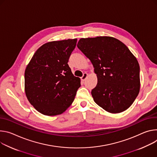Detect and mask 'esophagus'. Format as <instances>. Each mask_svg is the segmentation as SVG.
<instances>
[{
	"label": "esophagus",
	"instance_id": "esophagus-1",
	"mask_svg": "<svg viewBox=\"0 0 157 157\" xmlns=\"http://www.w3.org/2000/svg\"><path fill=\"white\" fill-rule=\"evenodd\" d=\"M87 76H88V74H86V73H84V74H83L82 77H81V80H83V81H84V80L86 79V78L87 77Z\"/></svg>",
	"mask_w": 157,
	"mask_h": 157
}]
</instances>
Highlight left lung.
I'll return each instance as SVG.
<instances>
[{
  "instance_id": "left-lung-1",
  "label": "left lung",
  "mask_w": 157,
  "mask_h": 157,
  "mask_svg": "<svg viewBox=\"0 0 157 157\" xmlns=\"http://www.w3.org/2000/svg\"><path fill=\"white\" fill-rule=\"evenodd\" d=\"M77 47L90 59L97 76L95 102L117 113L128 109L140 91V66L128 48L111 37L81 39Z\"/></svg>"
}]
</instances>
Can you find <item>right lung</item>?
Segmentation results:
<instances>
[{
    "label": "right lung",
    "mask_w": 157,
    "mask_h": 157,
    "mask_svg": "<svg viewBox=\"0 0 157 157\" xmlns=\"http://www.w3.org/2000/svg\"><path fill=\"white\" fill-rule=\"evenodd\" d=\"M77 39L53 41L36 52L25 71V92L40 113L54 116L64 112L74 101L80 86L68 65Z\"/></svg>",
    "instance_id": "obj_1"
}]
</instances>
